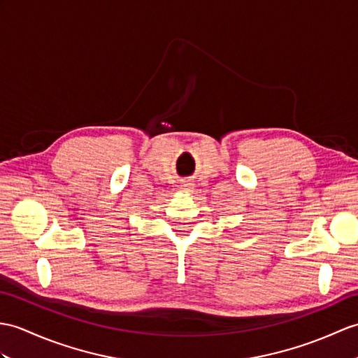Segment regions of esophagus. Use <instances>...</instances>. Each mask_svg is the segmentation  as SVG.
Listing matches in <instances>:
<instances>
[{
	"mask_svg": "<svg viewBox=\"0 0 358 358\" xmlns=\"http://www.w3.org/2000/svg\"><path fill=\"white\" fill-rule=\"evenodd\" d=\"M194 182L192 181H182L181 182V189L186 190V192H190V190H194Z\"/></svg>",
	"mask_w": 358,
	"mask_h": 358,
	"instance_id": "1",
	"label": "esophagus"
}]
</instances>
